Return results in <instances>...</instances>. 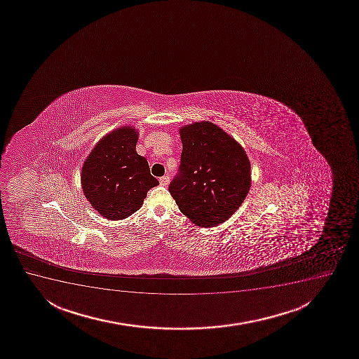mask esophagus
<instances>
[{"label":"esophagus","mask_w":359,"mask_h":359,"mask_svg":"<svg viewBox=\"0 0 359 359\" xmlns=\"http://www.w3.org/2000/svg\"><path fill=\"white\" fill-rule=\"evenodd\" d=\"M160 184L162 186H167L169 184V177L168 175H165V177H160Z\"/></svg>","instance_id":"1"}]
</instances>
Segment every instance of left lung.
I'll use <instances>...</instances> for the list:
<instances>
[{
    "instance_id": "8db88e82",
    "label": "left lung",
    "mask_w": 359,
    "mask_h": 359,
    "mask_svg": "<svg viewBox=\"0 0 359 359\" xmlns=\"http://www.w3.org/2000/svg\"><path fill=\"white\" fill-rule=\"evenodd\" d=\"M180 138V167L169 192L192 224H222L249 194V157L241 144L210 121L182 127Z\"/></svg>"
}]
</instances>
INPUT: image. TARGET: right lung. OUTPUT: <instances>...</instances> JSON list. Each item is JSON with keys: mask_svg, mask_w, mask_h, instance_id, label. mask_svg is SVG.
Segmentation results:
<instances>
[{"mask_svg": "<svg viewBox=\"0 0 359 359\" xmlns=\"http://www.w3.org/2000/svg\"><path fill=\"white\" fill-rule=\"evenodd\" d=\"M138 132L120 127L104 135L81 168L85 197L108 219H123L138 210L148 191L158 185L147 158L135 151Z\"/></svg>", "mask_w": 359, "mask_h": 359, "instance_id": "obj_1", "label": "right lung"}]
</instances>
